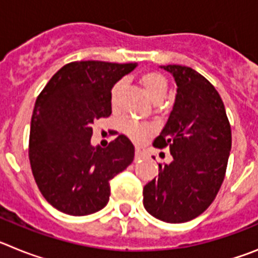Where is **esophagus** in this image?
<instances>
[{
  "label": "esophagus",
  "mask_w": 258,
  "mask_h": 258,
  "mask_svg": "<svg viewBox=\"0 0 258 258\" xmlns=\"http://www.w3.org/2000/svg\"><path fill=\"white\" fill-rule=\"evenodd\" d=\"M143 152L141 151V149H136V160H141V159H143Z\"/></svg>",
  "instance_id": "1"
}]
</instances>
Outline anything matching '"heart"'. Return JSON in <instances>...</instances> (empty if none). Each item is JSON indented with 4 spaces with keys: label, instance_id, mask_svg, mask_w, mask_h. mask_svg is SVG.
<instances>
[{
    "label": "heart",
    "instance_id": "1",
    "mask_svg": "<svg viewBox=\"0 0 258 258\" xmlns=\"http://www.w3.org/2000/svg\"><path fill=\"white\" fill-rule=\"evenodd\" d=\"M140 84L145 90L146 95L151 99L154 103H160L164 98L166 97L168 93V80L164 75L156 71H150L146 72L140 77ZM122 83L113 84L109 92V101H111V106L115 108L118 103V97H120V92H121ZM122 131L127 137H131L134 141H142L146 137H149L152 133V126L150 124H143V122L132 121V120H124L122 121Z\"/></svg>",
    "mask_w": 258,
    "mask_h": 258
}]
</instances>
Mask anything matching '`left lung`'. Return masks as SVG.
<instances>
[{"instance_id": "1", "label": "left lung", "mask_w": 258, "mask_h": 258, "mask_svg": "<svg viewBox=\"0 0 258 258\" xmlns=\"http://www.w3.org/2000/svg\"><path fill=\"white\" fill-rule=\"evenodd\" d=\"M177 84L174 106L157 149L170 150L173 160L159 164V177L143 187V206L157 220H194L214 200L226 173L231 127L218 92L186 66H161Z\"/></svg>"}]
</instances>
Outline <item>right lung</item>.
Returning a JSON list of instances; mask_svg holds the SVG:
<instances>
[{
	"label": "right lung",
	"mask_w": 258,
	"mask_h": 258,
	"mask_svg": "<svg viewBox=\"0 0 258 258\" xmlns=\"http://www.w3.org/2000/svg\"><path fill=\"white\" fill-rule=\"evenodd\" d=\"M137 63L72 61L56 72L36 99L29 163L42 197L71 216L101 211L109 181L134 159V146L118 136L106 149L90 143L93 124L112 112L109 92Z\"/></svg>",
	"instance_id": "obj_1"
}]
</instances>
